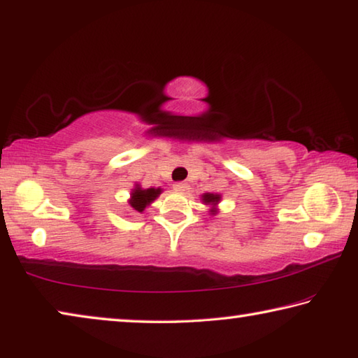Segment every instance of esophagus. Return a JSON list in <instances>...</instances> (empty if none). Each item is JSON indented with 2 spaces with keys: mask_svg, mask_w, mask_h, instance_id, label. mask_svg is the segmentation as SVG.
I'll use <instances>...</instances> for the list:
<instances>
[{
  "mask_svg": "<svg viewBox=\"0 0 358 358\" xmlns=\"http://www.w3.org/2000/svg\"><path fill=\"white\" fill-rule=\"evenodd\" d=\"M173 189H174L176 192H185L187 189H189V185H187L185 182H176V184L173 185Z\"/></svg>",
  "mask_w": 358,
  "mask_h": 358,
  "instance_id": "obj_1",
  "label": "esophagus"
}]
</instances>
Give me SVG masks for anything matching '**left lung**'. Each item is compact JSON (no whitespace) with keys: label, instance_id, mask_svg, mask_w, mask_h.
Listing matches in <instances>:
<instances>
[{"label":"left lung","instance_id":"obj_1","mask_svg":"<svg viewBox=\"0 0 358 358\" xmlns=\"http://www.w3.org/2000/svg\"><path fill=\"white\" fill-rule=\"evenodd\" d=\"M220 200H222L220 193H203V195H201V201L206 204V206H210L209 213L213 215L219 213L217 204L220 203Z\"/></svg>","mask_w":358,"mask_h":358}]
</instances>
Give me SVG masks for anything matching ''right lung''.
I'll use <instances>...</instances> for the list:
<instances>
[{
	"label": "right lung",
	"instance_id": "add662e5",
	"mask_svg": "<svg viewBox=\"0 0 358 358\" xmlns=\"http://www.w3.org/2000/svg\"><path fill=\"white\" fill-rule=\"evenodd\" d=\"M163 190L158 187H150V189H143L139 184H134V187L131 189L130 193V200H128V204H130V208L133 213H144V209L149 206V204L154 203L158 196H160V193Z\"/></svg>",
	"mask_w": 358,
	"mask_h": 358
}]
</instances>
